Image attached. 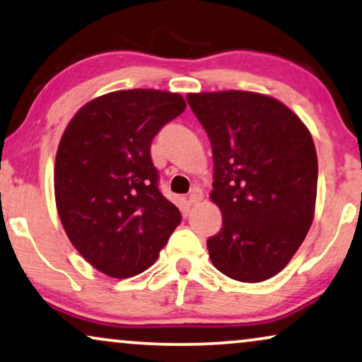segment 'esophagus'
<instances>
[{
	"mask_svg": "<svg viewBox=\"0 0 362 362\" xmlns=\"http://www.w3.org/2000/svg\"><path fill=\"white\" fill-rule=\"evenodd\" d=\"M189 204H197L202 199V191L199 189V187H192V191L189 192Z\"/></svg>",
	"mask_w": 362,
	"mask_h": 362,
	"instance_id": "34e87169",
	"label": "esophagus"
}]
</instances>
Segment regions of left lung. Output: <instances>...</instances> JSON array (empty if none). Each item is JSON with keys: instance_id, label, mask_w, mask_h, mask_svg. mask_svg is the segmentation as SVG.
<instances>
[{"instance_id": "1", "label": "left lung", "mask_w": 362, "mask_h": 362, "mask_svg": "<svg viewBox=\"0 0 362 362\" xmlns=\"http://www.w3.org/2000/svg\"><path fill=\"white\" fill-rule=\"evenodd\" d=\"M211 140V199L222 229L207 239L212 264L230 279L257 284L288 264L315 216L318 158L303 122L255 92L187 93Z\"/></svg>"}]
</instances>
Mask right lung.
<instances>
[{
	"label": "right lung",
	"instance_id": "1",
	"mask_svg": "<svg viewBox=\"0 0 362 362\" xmlns=\"http://www.w3.org/2000/svg\"><path fill=\"white\" fill-rule=\"evenodd\" d=\"M185 108L180 93L118 90L83 105L64 132L54 170L59 217L78 254L108 276L145 272L180 226L150 148Z\"/></svg>",
	"mask_w": 362,
	"mask_h": 362
}]
</instances>
